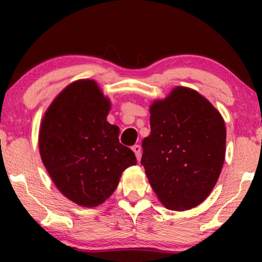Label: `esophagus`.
Wrapping results in <instances>:
<instances>
[{"mask_svg": "<svg viewBox=\"0 0 262 262\" xmlns=\"http://www.w3.org/2000/svg\"><path fill=\"white\" fill-rule=\"evenodd\" d=\"M132 150H134V152H135V155H136V157H137V160L139 161L141 160V155H142V148L139 145H134L132 146Z\"/></svg>", "mask_w": 262, "mask_h": 262, "instance_id": "obj_1", "label": "esophagus"}]
</instances>
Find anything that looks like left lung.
I'll return each mask as SVG.
<instances>
[{"label":"left lung","instance_id":"obj_1","mask_svg":"<svg viewBox=\"0 0 262 262\" xmlns=\"http://www.w3.org/2000/svg\"><path fill=\"white\" fill-rule=\"evenodd\" d=\"M151 134L141 163L160 203L185 211L202 204L217 184L225 160L223 117L192 88H173L149 107Z\"/></svg>","mask_w":262,"mask_h":262}]
</instances>
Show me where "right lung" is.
Listing matches in <instances>:
<instances>
[{
    "instance_id": "1",
    "label": "right lung",
    "mask_w": 262,
    "mask_h": 262,
    "mask_svg": "<svg viewBox=\"0 0 262 262\" xmlns=\"http://www.w3.org/2000/svg\"><path fill=\"white\" fill-rule=\"evenodd\" d=\"M111 101L94 80L68 84L45 111L39 127L42 163L62 194L83 207L105 203L135 152L119 143V127L107 121Z\"/></svg>"
}]
</instances>
